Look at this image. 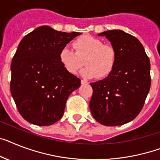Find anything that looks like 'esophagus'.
<instances>
[{"instance_id": "34e87169", "label": "esophagus", "mask_w": 160, "mask_h": 160, "mask_svg": "<svg viewBox=\"0 0 160 160\" xmlns=\"http://www.w3.org/2000/svg\"><path fill=\"white\" fill-rule=\"evenodd\" d=\"M81 83H82V84H87V83H88V82L85 81V80H82H82H81Z\"/></svg>"}]
</instances>
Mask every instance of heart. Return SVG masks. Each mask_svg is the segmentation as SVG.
Segmentation results:
<instances>
[{
	"label": "heart",
	"mask_w": 160,
	"mask_h": 160,
	"mask_svg": "<svg viewBox=\"0 0 160 160\" xmlns=\"http://www.w3.org/2000/svg\"><path fill=\"white\" fill-rule=\"evenodd\" d=\"M72 46L75 51L66 46L59 54V61L67 72L76 74L84 64V60L87 66L82 71L83 77L92 78L97 76L103 79L111 74L117 62L114 47L90 35L77 38Z\"/></svg>",
	"instance_id": "heart-1"
}]
</instances>
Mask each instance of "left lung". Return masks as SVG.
Wrapping results in <instances>:
<instances>
[{
	"label": "left lung",
	"mask_w": 160,
	"mask_h": 160,
	"mask_svg": "<svg viewBox=\"0 0 160 160\" xmlns=\"http://www.w3.org/2000/svg\"><path fill=\"white\" fill-rule=\"evenodd\" d=\"M98 35L105 36L111 42L117 52V62L109 76L91 83L93 93L90 109L101 124H125L139 114L150 91V59L140 41L122 30Z\"/></svg>",
	"instance_id": "8db88e82"
}]
</instances>
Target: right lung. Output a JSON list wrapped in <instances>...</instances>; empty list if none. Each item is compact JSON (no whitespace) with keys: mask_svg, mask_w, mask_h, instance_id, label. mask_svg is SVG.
Segmentation results:
<instances>
[{"mask_svg":"<svg viewBox=\"0 0 160 160\" xmlns=\"http://www.w3.org/2000/svg\"><path fill=\"white\" fill-rule=\"evenodd\" d=\"M82 33L41 26L21 40L10 65V92L21 116L38 126H49L64 114L68 96L81 80L64 69L59 51Z\"/></svg>","mask_w":160,"mask_h":160,"instance_id":"add662e5","label":"right lung"}]
</instances>
